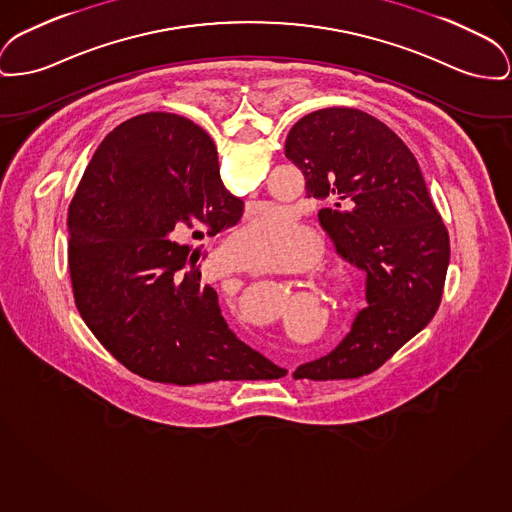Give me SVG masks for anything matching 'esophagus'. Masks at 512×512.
Listing matches in <instances>:
<instances>
[{"label": "esophagus", "mask_w": 512, "mask_h": 512, "mask_svg": "<svg viewBox=\"0 0 512 512\" xmlns=\"http://www.w3.org/2000/svg\"><path fill=\"white\" fill-rule=\"evenodd\" d=\"M288 373H290V375H292V373H294V367H290V369H288Z\"/></svg>", "instance_id": "1"}]
</instances>
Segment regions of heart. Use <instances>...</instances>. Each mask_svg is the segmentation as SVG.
Instances as JSON below:
<instances>
[{
	"instance_id": "heart-1",
	"label": "heart",
	"mask_w": 512,
	"mask_h": 512,
	"mask_svg": "<svg viewBox=\"0 0 512 512\" xmlns=\"http://www.w3.org/2000/svg\"><path fill=\"white\" fill-rule=\"evenodd\" d=\"M321 255V241L313 240L311 232L282 207H263L226 243L232 267L247 272L271 271L298 259L301 267H313Z\"/></svg>"
}]
</instances>
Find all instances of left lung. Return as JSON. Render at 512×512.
<instances>
[{"instance_id": "8db88e82", "label": "left lung", "mask_w": 512, "mask_h": 512, "mask_svg": "<svg viewBox=\"0 0 512 512\" xmlns=\"http://www.w3.org/2000/svg\"><path fill=\"white\" fill-rule=\"evenodd\" d=\"M284 149L305 178L307 197L325 205L319 224L336 253L365 272L367 300L342 342L292 375L356 379L433 319L449 234L416 156L383 121L354 108L317 110L294 123Z\"/></svg>"}]
</instances>
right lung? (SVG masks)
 Returning a JSON list of instances; mask_svg holds the SVG:
<instances>
[{
    "instance_id": "add662e5",
    "label": "right lung",
    "mask_w": 512,
    "mask_h": 512,
    "mask_svg": "<svg viewBox=\"0 0 512 512\" xmlns=\"http://www.w3.org/2000/svg\"><path fill=\"white\" fill-rule=\"evenodd\" d=\"M241 212L211 137L187 118L143 114L100 143L69 205V271L83 321L129 371L174 385L286 375L230 331L199 255L178 243Z\"/></svg>"
}]
</instances>
